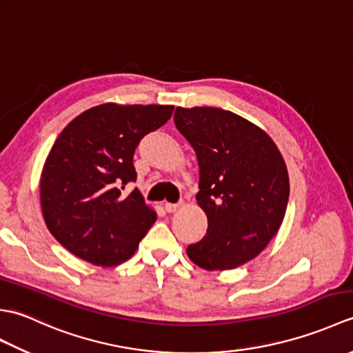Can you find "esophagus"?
Listing matches in <instances>:
<instances>
[{"instance_id":"obj_1","label":"esophagus","mask_w":353,"mask_h":353,"mask_svg":"<svg viewBox=\"0 0 353 353\" xmlns=\"http://www.w3.org/2000/svg\"><path fill=\"white\" fill-rule=\"evenodd\" d=\"M181 206H182V203H165L163 205L165 211L167 212H176L177 209H181Z\"/></svg>"}]
</instances>
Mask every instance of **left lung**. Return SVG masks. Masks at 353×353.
<instances>
[{
	"label": "left lung",
	"instance_id": "1",
	"mask_svg": "<svg viewBox=\"0 0 353 353\" xmlns=\"http://www.w3.org/2000/svg\"><path fill=\"white\" fill-rule=\"evenodd\" d=\"M174 124L196 152V199L208 216L206 235L186 253L205 270L243 265L282 224L290 196L283 157L264 130L234 112L177 108Z\"/></svg>",
	"mask_w": 353,
	"mask_h": 353
}]
</instances>
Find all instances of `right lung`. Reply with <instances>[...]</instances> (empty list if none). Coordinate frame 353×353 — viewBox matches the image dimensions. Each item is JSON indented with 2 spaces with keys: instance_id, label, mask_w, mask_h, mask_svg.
<instances>
[{
  "instance_id": "1",
  "label": "right lung",
  "mask_w": 353,
  "mask_h": 353,
  "mask_svg": "<svg viewBox=\"0 0 353 353\" xmlns=\"http://www.w3.org/2000/svg\"><path fill=\"white\" fill-rule=\"evenodd\" d=\"M174 106L106 103L65 127L45 161L41 205L51 235L77 258L112 267L129 259L156 221L137 181L133 154L147 133L171 118Z\"/></svg>"
}]
</instances>
